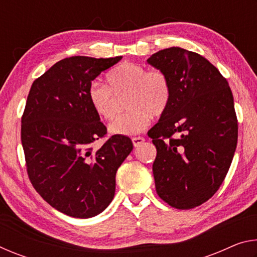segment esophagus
<instances>
[{
	"mask_svg": "<svg viewBox=\"0 0 257 257\" xmlns=\"http://www.w3.org/2000/svg\"><path fill=\"white\" fill-rule=\"evenodd\" d=\"M144 142H145V139L143 138V137H134V138H133V144H134L135 147L141 146Z\"/></svg>",
	"mask_w": 257,
	"mask_h": 257,
	"instance_id": "esophagus-1",
	"label": "esophagus"
}]
</instances>
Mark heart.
<instances>
[{
	"mask_svg": "<svg viewBox=\"0 0 257 257\" xmlns=\"http://www.w3.org/2000/svg\"><path fill=\"white\" fill-rule=\"evenodd\" d=\"M107 85L93 82L88 87L89 103L95 113L111 120L118 112V98L125 97L128 111L108 124L112 135L133 136L145 130L151 116H160L167 110L171 86L161 70H149L135 63H123L107 73Z\"/></svg>",
	"mask_w": 257,
	"mask_h": 257,
	"instance_id": "1",
	"label": "heart"
}]
</instances>
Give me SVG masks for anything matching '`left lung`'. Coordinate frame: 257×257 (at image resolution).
Here are the masks:
<instances>
[{
  "label": "left lung",
  "instance_id": "obj_1",
  "mask_svg": "<svg viewBox=\"0 0 257 257\" xmlns=\"http://www.w3.org/2000/svg\"><path fill=\"white\" fill-rule=\"evenodd\" d=\"M147 63L167 75L171 97L149 132L158 154L155 188L172 207L188 210L216 193L237 146L238 124L228 81L204 56L170 47Z\"/></svg>",
  "mask_w": 257,
  "mask_h": 257
}]
</instances>
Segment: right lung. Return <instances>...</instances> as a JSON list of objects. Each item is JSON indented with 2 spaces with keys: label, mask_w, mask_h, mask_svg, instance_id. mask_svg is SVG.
Returning a JSON list of instances; mask_svg holds the SVG:
<instances>
[{
  "label": "right lung",
  "mask_w": 257,
  "mask_h": 257,
  "mask_svg": "<svg viewBox=\"0 0 257 257\" xmlns=\"http://www.w3.org/2000/svg\"><path fill=\"white\" fill-rule=\"evenodd\" d=\"M122 56H70L33 82L21 119L29 179L55 210L88 219L112 202L115 173L133 151L129 137L114 135L97 150L106 128L87 92L102 71Z\"/></svg>",
  "instance_id": "1"
}]
</instances>
